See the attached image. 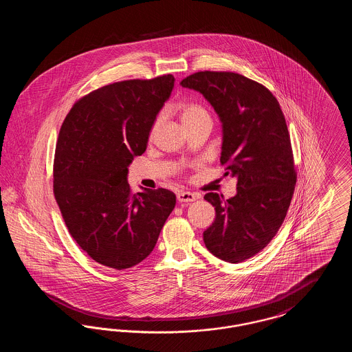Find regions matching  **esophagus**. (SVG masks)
Instances as JSON below:
<instances>
[{"instance_id":"esophagus-1","label":"esophagus","mask_w":352,"mask_h":352,"mask_svg":"<svg viewBox=\"0 0 352 352\" xmlns=\"http://www.w3.org/2000/svg\"><path fill=\"white\" fill-rule=\"evenodd\" d=\"M177 199L181 203H188V201H194L198 199V197L190 191H181L178 195H177Z\"/></svg>"}]
</instances>
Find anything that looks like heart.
<instances>
[{"label":"heart","instance_id":"1","mask_svg":"<svg viewBox=\"0 0 352 352\" xmlns=\"http://www.w3.org/2000/svg\"><path fill=\"white\" fill-rule=\"evenodd\" d=\"M201 118H210V116H208L207 111L199 104H197V102H186V104L182 105V108H181V120H182L184 125L191 124V122H194V121H197V120H199ZM161 121H162V115H160L158 118L154 120V122L151 125V134L154 133L157 131V128L160 126Z\"/></svg>","mask_w":352,"mask_h":352}]
</instances>
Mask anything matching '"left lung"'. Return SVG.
<instances>
[{
    "label": "left lung",
    "mask_w": 352,
    "mask_h": 352,
    "mask_svg": "<svg viewBox=\"0 0 352 352\" xmlns=\"http://www.w3.org/2000/svg\"><path fill=\"white\" fill-rule=\"evenodd\" d=\"M181 85L201 92L221 121L220 162L237 178V192L227 201L204 195L217 215L203 240L214 256L237 264L268 245L292 201L297 173L284 113L268 88L240 74L199 71Z\"/></svg>",
    "instance_id": "8db88e82"
}]
</instances>
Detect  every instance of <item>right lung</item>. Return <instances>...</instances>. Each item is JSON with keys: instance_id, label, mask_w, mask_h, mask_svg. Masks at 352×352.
<instances>
[{"instance_id": "obj_1", "label": "right lung", "mask_w": 352, "mask_h": 352, "mask_svg": "<svg viewBox=\"0 0 352 352\" xmlns=\"http://www.w3.org/2000/svg\"><path fill=\"white\" fill-rule=\"evenodd\" d=\"M174 82L168 74L104 85L74 104L59 131L54 195L74 240L104 267L145 260L175 207L170 190L132 194L126 181Z\"/></svg>"}]
</instances>
